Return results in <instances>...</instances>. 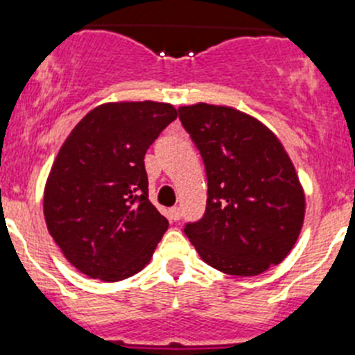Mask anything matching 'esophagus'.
<instances>
[{
	"label": "esophagus",
	"mask_w": 355,
	"mask_h": 355,
	"mask_svg": "<svg viewBox=\"0 0 355 355\" xmlns=\"http://www.w3.org/2000/svg\"><path fill=\"white\" fill-rule=\"evenodd\" d=\"M168 216H170V220H180V209L177 206H173V208L168 209Z\"/></svg>",
	"instance_id": "esophagus-1"
}]
</instances>
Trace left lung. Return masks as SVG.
Returning <instances> with one entry per match:
<instances>
[{
	"instance_id": "1",
	"label": "left lung",
	"mask_w": 355,
	"mask_h": 355,
	"mask_svg": "<svg viewBox=\"0 0 355 355\" xmlns=\"http://www.w3.org/2000/svg\"><path fill=\"white\" fill-rule=\"evenodd\" d=\"M178 116L205 161L206 211L185 234L202 261L250 277L281 263L305 216V192L276 133L229 105L199 102Z\"/></svg>"
}]
</instances>
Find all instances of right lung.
<instances>
[{
  "label": "right lung",
  "instance_id": "1",
  "mask_svg": "<svg viewBox=\"0 0 355 355\" xmlns=\"http://www.w3.org/2000/svg\"><path fill=\"white\" fill-rule=\"evenodd\" d=\"M177 114L166 102H107L62 144L44 184V222L85 276L118 283L153 258L168 220L149 201L144 156Z\"/></svg>",
  "mask_w": 355,
  "mask_h": 355
}]
</instances>
